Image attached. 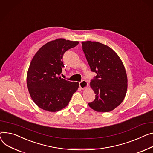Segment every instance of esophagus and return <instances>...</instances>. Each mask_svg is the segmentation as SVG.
<instances>
[{"instance_id": "34e87169", "label": "esophagus", "mask_w": 153, "mask_h": 153, "mask_svg": "<svg viewBox=\"0 0 153 153\" xmlns=\"http://www.w3.org/2000/svg\"><path fill=\"white\" fill-rule=\"evenodd\" d=\"M79 87L81 89H85L88 87V82L86 80H82L79 82Z\"/></svg>"}]
</instances>
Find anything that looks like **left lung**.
I'll return each instance as SVG.
<instances>
[{
    "label": "left lung",
    "instance_id": "obj_1",
    "mask_svg": "<svg viewBox=\"0 0 153 153\" xmlns=\"http://www.w3.org/2000/svg\"><path fill=\"white\" fill-rule=\"evenodd\" d=\"M82 50L91 71L97 75L91 80L95 94L88 106L97 112L107 113L123 102L127 90V76L124 64L114 51L98 42H82Z\"/></svg>",
    "mask_w": 153,
    "mask_h": 153
}]
</instances>
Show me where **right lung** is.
Wrapping results in <instances>:
<instances>
[{"instance_id": "obj_1", "label": "right lung", "mask_w": 153, "mask_h": 153, "mask_svg": "<svg viewBox=\"0 0 153 153\" xmlns=\"http://www.w3.org/2000/svg\"><path fill=\"white\" fill-rule=\"evenodd\" d=\"M78 44L57 39L40 47L32 59L27 73V86L30 97L40 108L49 112L62 109L78 89V82L59 76L65 66L63 54Z\"/></svg>"}]
</instances>
